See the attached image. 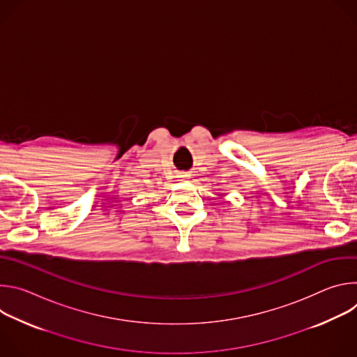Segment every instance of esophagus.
I'll list each match as a JSON object with an SVG mask.
<instances>
[{"mask_svg":"<svg viewBox=\"0 0 357 357\" xmlns=\"http://www.w3.org/2000/svg\"><path fill=\"white\" fill-rule=\"evenodd\" d=\"M182 178H188V175H182Z\"/></svg>","mask_w":357,"mask_h":357,"instance_id":"34e87169","label":"esophagus"}]
</instances>
